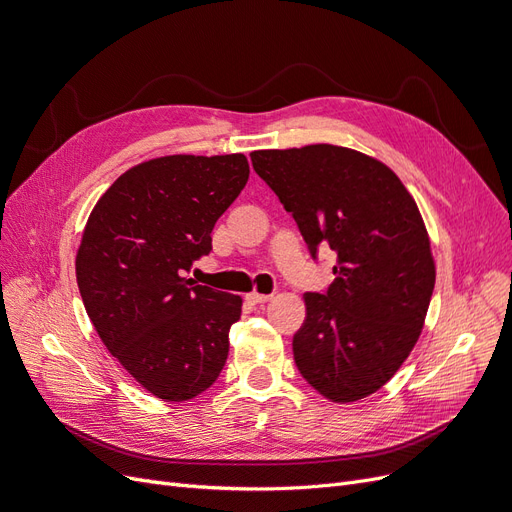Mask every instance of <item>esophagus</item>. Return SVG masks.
Here are the masks:
<instances>
[{"label":"esophagus","mask_w":512,"mask_h":512,"mask_svg":"<svg viewBox=\"0 0 512 512\" xmlns=\"http://www.w3.org/2000/svg\"><path fill=\"white\" fill-rule=\"evenodd\" d=\"M273 296L271 294H258V292H250L248 296H245V300H248L250 304H264L269 302Z\"/></svg>","instance_id":"esophagus-1"}]
</instances>
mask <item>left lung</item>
Returning a JSON list of instances; mask_svg holds the SVG:
<instances>
[{
  "instance_id": "8db88e82",
  "label": "left lung",
  "mask_w": 512,
  "mask_h": 512,
  "mask_svg": "<svg viewBox=\"0 0 512 512\" xmlns=\"http://www.w3.org/2000/svg\"><path fill=\"white\" fill-rule=\"evenodd\" d=\"M252 166L292 212L309 252L338 254L325 294L306 292L294 361L336 403L376 393L422 332L435 288L414 197L382 161L334 145L254 151Z\"/></svg>"
}]
</instances>
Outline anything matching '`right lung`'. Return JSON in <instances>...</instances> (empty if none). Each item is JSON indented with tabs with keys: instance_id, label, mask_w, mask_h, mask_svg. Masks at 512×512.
Segmentation results:
<instances>
[{
	"instance_id": "obj_1",
	"label": "right lung",
	"mask_w": 512,
	"mask_h": 512,
	"mask_svg": "<svg viewBox=\"0 0 512 512\" xmlns=\"http://www.w3.org/2000/svg\"><path fill=\"white\" fill-rule=\"evenodd\" d=\"M250 176L233 155H168L121 174L98 199L77 250L81 300L109 353L159 399L210 388L229 355L241 298L185 273Z\"/></svg>"
}]
</instances>
